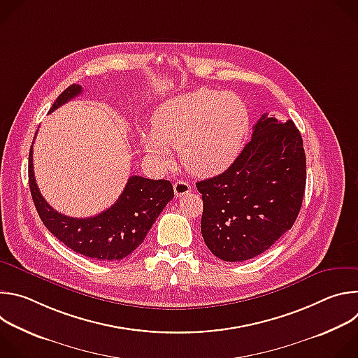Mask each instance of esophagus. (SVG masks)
I'll return each instance as SVG.
<instances>
[{
    "instance_id": "1",
    "label": "esophagus",
    "mask_w": 358,
    "mask_h": 358,
    "mask_svg": "<svg viewBox=\"0 0 358 358\" xmlns=\"http://www.w3.org/2000/svg\"><path fill=\"white\" fill-rule=\"evenodd\" d=\"M191 191V185L187 181L178 180L174 182V192L177 196H182Z\"/></svg>"
}]
</instances>
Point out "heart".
Listing matches in <instances>:
<instances>
[{"label": "heart", "instance_id": "heart-1", "mask_svg": "<svg viewBox=\"0 0 358 358\" xmlns=\"http://www.w3.org/2000/svg\"><path fill=\"white\" fill-rule=\"evenodd\" d=\"M152 127L141 133V144L157 164L170 166L171 147H178L189 173L213 176L238 155L249 115L236 94L201 87L166 100L152 115Z\"/></svg>", "mask_w": 358, "mask_h": 358}]
</instances>
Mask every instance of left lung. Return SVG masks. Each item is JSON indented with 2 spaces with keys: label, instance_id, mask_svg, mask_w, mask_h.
<instances>
[{
  "label": "left lung",
  "instance_id": "8db88e82",
  "mask_svg": "<svg viewBox=\"0 0 358 358\" xmlns=\"http://www.w3.org/2000/svg\"><path fill=\"white\" fill-rule=\"evenodd\" d=\"M306 188V155L292 120L266 113L220 176L198 181L201 232L222 261L242 262L269 249L294 224Z\"/></svg>",
  "mask_w": 358,
  "mask_h": 358
}]
</instances>
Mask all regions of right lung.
<instances>
[{
  "mask_svg": "<svg viewBox=\"0 0 358 358\" xmlns=\"http://www.w3.org/2000/svg\"><path fill=\"white\" fill-rule=\"evenodd\" d=\"M80 93V85H71L58 96L49 112ZM28 177L35 208L49 232L73 252L97 261H120L129 257L141 245L152 224L174 196L173 185L167 180L131 176L110 208L94 217L72 218L55 211L41 195L34 176L32 145Z\"/></svg>",
  "mask_w": 358,
  "mask_h": 358,
  "instance_id": "1",
  "label": "right lung"
}]
</instances>
